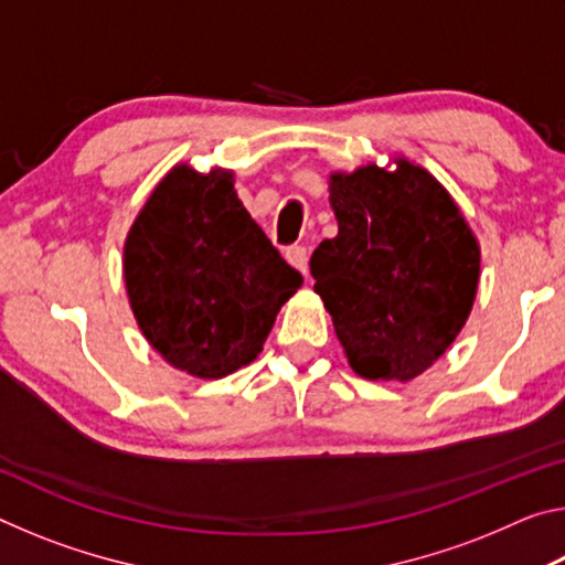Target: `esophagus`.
<instances>
[{"label":"esophagus","instance_id":"1","mask_svg":"<svg viewBox=\"0 0 565 565\" xmlns=\"http://www.w3.org/2000/svg\"><path fill=\"white\" fill-rule=\"evenodd\" d=\"M286 262H289L296 271L309 276V252H306V246L286 248Z\"/></svg>","mask_w":565,"mask_h":565}]
</instances>
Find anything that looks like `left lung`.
Wrapping results in <instances>:
<instances>
[{
    "label": "left lung",
    "mask_w": 565,
    "mask_h": 565,
    "mask_svg": "<svg viewBox=\"0 0 565 565\" xmlns=\"http://www.w3.org/2000/svg\"><path fill=\"white\" fill-rule=\"evenodd\" d=\"M329 177L339 234L311 256L313 291L351 369L411 381L444 356L471 313L481 248L451 194L398 157Z\"/></svg>",
    "instance_id": "1"
}]
</instances>
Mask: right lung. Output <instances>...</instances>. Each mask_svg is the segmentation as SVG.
I'll use <instances>...</instances> for the list:
<instances>
[{"mask_svg": "<svg viewBox=\"0 0 565 565\" xmlns=\"http://www.w3.org/2000/svg\"><path fill=\"white\" fill-rule=\"evenodd\" d=\"M124 281L141 333L167 363L222 379L252 363L303 284L254 222L228 169L177 164L124 244Z\"/></svg>", "mask_w": 565, "mask_h": 565, "instance_id": "add662e5", "label": "right lung"}]
</instances>
